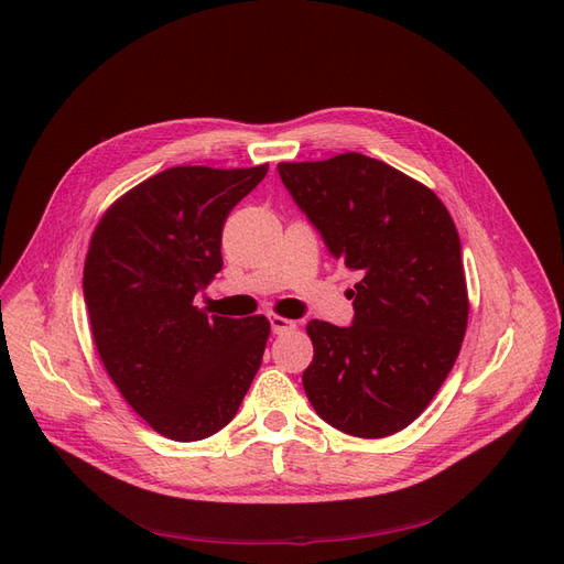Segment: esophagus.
<instances>
[{"instance_id":"1","label":"esophagus","mask_w":564,"mask_h":564,"mask_svg":"<svg viewBox=\"0 0 564 564\" xmlns=\"http://www.w3.org/2000/svg\"><path fill=\"white\" fill-rule=\"evenodd\" d=\"M269 325H272V332H274V334L292 332V329L297 327L295 321H288V317H283V315H272V317H269Z\"/></svg>"}]
</instances>
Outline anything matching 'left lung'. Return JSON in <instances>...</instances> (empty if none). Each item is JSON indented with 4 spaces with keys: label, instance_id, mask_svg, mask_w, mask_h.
I'll list each match as a JSON object with an SVG mask.
<instances>
[{
    "label": "left lung",
    "instance_id": "left-lung-1",
    "mask_svg": "<svg viewBox=\"0 0 564 564\" xmlns=\"http://www.w3.org/2000/svg\"><path fill=\"white\" fill-rule=\"evenodd\" d=\"M279 175L329 253L361 276L350 327L306 325V397L348 435L399 433L443 387L468 327L452 216L429 186L357 152L279 163Z\"/></svg>",
    "mask_w": 564,
    "mask_h": 564
}]
</instances>
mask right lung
I'll use <instances>...</instances> for the list:
<instances>
[{
    "label": "right lung",
    "instance_id": "right-lung-1",
    "mask_svg": "<svg viewBox=\"0 0 564 564\" xmlns=\"http://www.w3.org/2000/svg\"><path fill=\"white\" fill-rule=\"evenodd\" d=\"M267 170L167 167L115 200L89 241L94 346L127 403L177 443L221 431L260 369L267 317L207 315L193 297L221 272L226 218Z\"/></svg>",
    "mask_w": 564,
    "mask_h": 564
}]
</instances>
